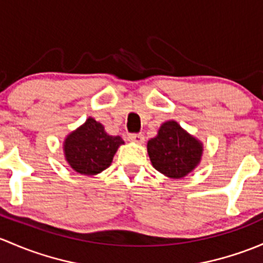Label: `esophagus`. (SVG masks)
Instances as JSON below:
<instances>
[{"label": "esophagus", "instance_id": "esophagus-1", "mask_svg": "<svg viewBox=\"0 0 263 263\" xmlns=\"http://www.w3.org/2000/svg\"><path fill=\"white\" fill-rule=\"evenodd\" d=\"M129 140L137 144H143L144 143V135L143 134H132L129 135Z\"/></svg>", "mask_w": 263, "mask_h": 263}]
</instances>
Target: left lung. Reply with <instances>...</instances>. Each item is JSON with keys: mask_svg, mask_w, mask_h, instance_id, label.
<instances>
[{"mask_svg": "<svg viewBox=\"0 0 263 263\" xmlns=\"http://www.w3.org/2000/svg\"><path fill=\"white\" fill-rule=\"evenodd\" d=\"M152 166L170 178H182L201 162L204 144L177 121L168 120L147 143Z\"/></svg>", "mask_w": 263, "mask_h": 263, "instance_id": "left-lung-1", "label": "left lung"}]
</instances>
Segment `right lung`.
<instances>
[{
    "label": "right lung",
    "mask_w": 263,
    "mask_h": 263,
    "mask_svg": "<svg viewBox=\"0 0 263 263\" xmlns=\"http://www.w3.org/2000/svg\"><path fill=\"white\" fill-rule=\"evenodd\" d=\"M121 144L124 140L119 135L107 134L104 125L90 116L64 138V159L77 173L99 175L111 164Z\"/></svg>",
    "instance_id": "1"
}]
</instances>
